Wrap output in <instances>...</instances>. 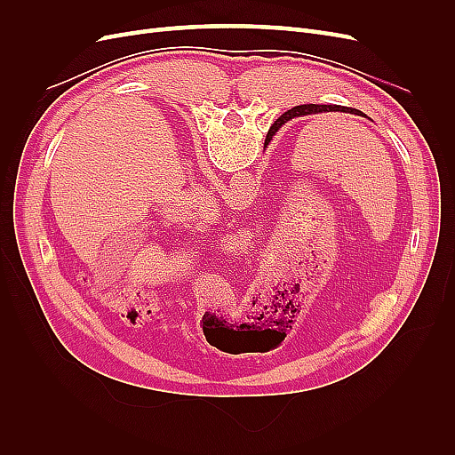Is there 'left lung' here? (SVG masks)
Returning a JSON list of instances; mask_svg holds the SVG:
<instances>
[{
    "label": "left lung",
    "mask_w": 455,
    "mask_h": 455,
    "mask_svg": "<svg viewBox=\"0 0 455 455\" xmlns=\"http://www.w3.org/2000/svg\"><path fill=\"white\" fill-rule=\"evenodd\" d=\"M330 112H339V114H351V116H363V117H366L363 112H359V109L347 108V106H338V104H304V106H296L292 109H288V112H284L277 121H281V127H283L286 121H291L294 117L319 116V114H330Z\"/></svg>",
    "instance_id": "8db88e82"
}]
</instances>
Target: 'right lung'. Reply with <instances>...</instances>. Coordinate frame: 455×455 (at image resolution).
Wrapping results in <instances>:
<instances>
[{
    "instance_id": "add662e5",
    "label": "right lung",
    "mask_w": 455,
    "mask_h": 455,
    "mask_svg": "<svg viewBox=\"0 0 455 455\" xmlns=\"http://www.w3.org/2000/svg\"><path fill=\"white\" fill-rule=\"evenodd\" d=\"M277 129H281V121H277V123H275V125L271 127V131H269V134L273 136L275 132H277Z\"/></svg>"
}]
</instances>
